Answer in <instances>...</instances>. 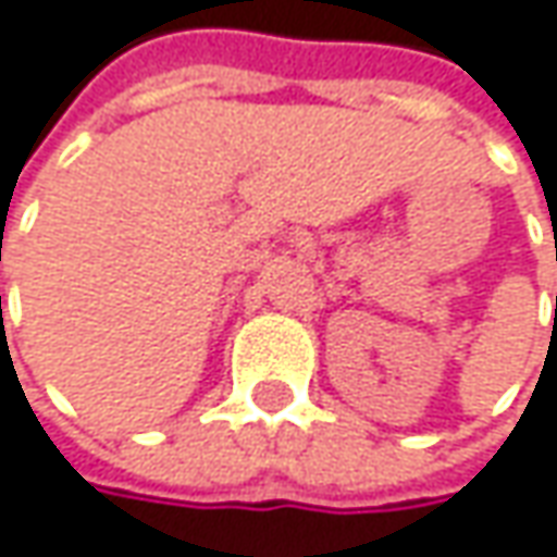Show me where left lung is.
Instances as JSON below:
<instances>
[{"label": "left lung", "instance_id": "obj_1", "mask_svg": "<svg viewBox=\"0 0 557 557\" xmlns=\"http://www.w3.org/2000/svg\"><path fill=\"white\" fill-rule=\"evenodd\" d=\"M555 243H557V236H555Z\"/></svg>", "mask_w": 557, "mask_h": 557}]
</instances>
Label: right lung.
I'll list each match as a JSON object with an SVG mask.
<instances>
[{"instance_id": "1", "label": "right lung", "mask_w": 557, "mask_h": 557, "mask_svg": "<svg viewBox=\"0 0 557 557\" xmlns=\"http://www.w3.org/2000/svg\"><path fill=\"white\" fill-rule=\"evenodd\" d=\"M0 302H2V299H0Z\"/></svg>"}]
</instances>
